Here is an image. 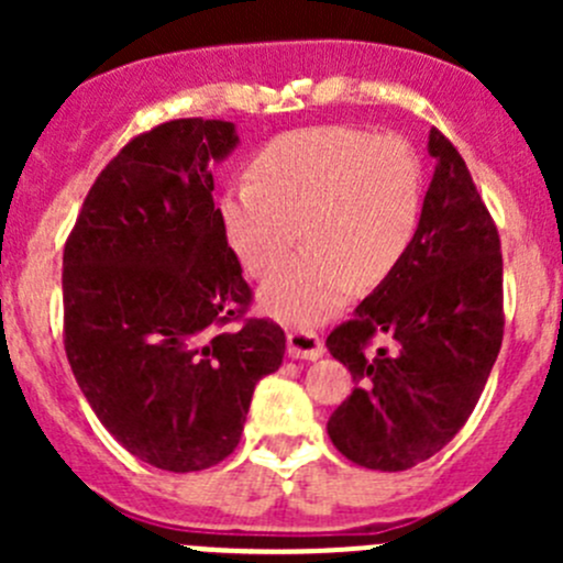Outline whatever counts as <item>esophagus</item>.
Returning a JSON list of instances; mask_svg holds the SVG:
<instances>
[{"instance_id": "obj_1", "label": "esophagus", "mask_w": 563, "mask_h": 563, "mask_svg": "<svg viewBox=\"0 0 563 563\" xmlns=\"http://www.w3.org/2000/svg\"><path fill=\"white\" fill-rule=\"evenodd\" d=\"M286 351L291 360H321L323 356V343L316 332H302V329H294L286 338Z\"/></svg>"}]
</instances>
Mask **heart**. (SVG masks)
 I'll return each mask as SVG.
<instances>
[{
    "label": "heart",
    "mask_w": 563,
    "mask_h": 563,
    "mask_svg": "<svg viewBox=\"0 0 563 563\" xmlns=\"http://www.w3.org/2000/svg\"><path fill=\"white\" fill-rule=\"evenodd\" d=\"M422 163L400 135L351 124L283 133L250 161L247 179L220 198L225 240L253 277L277 269L261 305L288 323L332 316L354 283L387 280L413 245L422 218Z\"/></svg>",
    "instance_id": "heart-1"
}]
</instances>
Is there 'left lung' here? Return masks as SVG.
Here are the masks:
<instances>
[{"label":"left lung","instance_id":"left-lung-1","mask_svg":"<svg viewBox=\"0 0 563 563\" xmlns=\"http://www.w3.org/2000/svg\"><path fill=\"white\" fill-rule=\"evenodd\" d=\"M435 174L406 258L327 338L356 382L327 422L351 463L406 471L444 450L474 411L504 340L498 229L465 161L430 130ZM387 333L393 351H369Z\"/></svg>","mask_w":563,"mask_h":563}]
</instances>
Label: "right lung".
I'll use <instances>...</instances> for the list:
<instances>
[{
  "mask_svg": "<svg viewBox=\"0 0 563 563\" xmlns=\"http://www.w3.org/2000/svg\"><path fill=\"white\" fill-rule=\"evenodd\" d=\"M223 119L135 135L89 187L62 258L65 351L108 433L187 474L236 450L255 384L286 334L247 316L253 288L225 240L209 166L236 146Z\"/></svg>",
  "mask_w": 563,
  "mask_h": 563,
  "instance_id": "1",
  "label": "right lung"
}]
</instances>
